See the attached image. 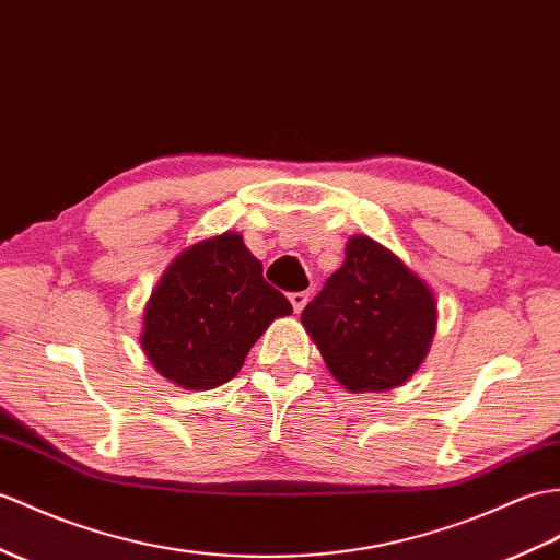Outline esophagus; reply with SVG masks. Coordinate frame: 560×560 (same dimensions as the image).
<instances>
[{
  "label": "esophagus",
  "mask_w": 560,
  "mask_h": 560,
  "mask_svg": "<svg viewBox=\"0 0 560 560\" xmlns=\"http://www.w3.org/2000/svg\"><path fill=\"white\" fill-rule=\"evenodd\" d=\"M307 298L310 293L307 291H301V293H291V305L295 312H301L305 305H307Z\"/></svg>",
  "instance_id": "esophagus-1"
}]
</instances>
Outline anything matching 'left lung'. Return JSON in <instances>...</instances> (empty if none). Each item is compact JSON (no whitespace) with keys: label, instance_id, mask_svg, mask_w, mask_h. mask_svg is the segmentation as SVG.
Segmentation results:
<instances>
[{"label":"left lung","instance_id":"left-lung-1","mask_svg":"<svg viewBox=\"0 0 560 560\" xmlns=\"http://www.w3.org/2000/svg\"><path fill=\"white\" fill-rule=\"evenodd\" d=\"M432 289L382 243L350 236L341 269L301 315L331 376L353 394H380L420 370L436 334Z\"/></svg>","mask_w":560,"mask_h":560}]
</instances>
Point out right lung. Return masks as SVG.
Masks as SVG:
<instances>
[{"label": "right lung", "mask_w": 560, "mask_h": 560, "mask_svg": "<svg viewBox=\"0 0 560 560\" xmlns=\"http://www.w3.org/2000/svg\"><path fill=\"white\" fill-rule=\"evenodd\" d=\"M291 312L241 233L226 231L168 262L142 310L140 346L168 382L207 392L233 380L269 324Z\"/></svg>", "instance_id": "obj_1"}]
</instances>
